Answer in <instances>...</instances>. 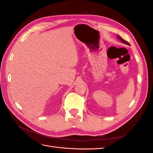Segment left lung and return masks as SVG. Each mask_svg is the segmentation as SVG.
Wrapping results in <instances>:
<instances>
[{
    "mask_svg": "<svg viewBox=\"0 0 153 153\" xmlns=\"http://www.w3.org/2000/svg\"><path fill=\"white\" fill-rule=\"evenodd\" d=\"M117 38L121 41L122 43H124V44H126V45H129V43H128V42H127L126 41H125V40H124L121 36H117Z\"/></svg>",
    "mask_w": 153,
    "mask_h": 153,
    "instance_id": "1",
    "label": "left lung"
}]
</instances>
